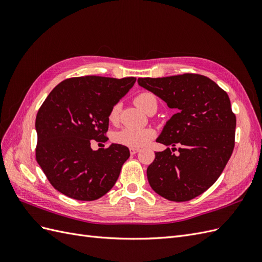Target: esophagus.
<instances>
[{
  "instance_id": "esophagus-1",
  "label": "esophagus",
  "mask_w": 262,
  "mask_h": 262,
  "mask_svg": "<svg viewBox=\"0 0 262 262\" xmlns=\"http://www.w3.org/2000/svg\"><path fill=\"white\" fill-rule=\"evenodd\" d=\"M140 150V148H136V147H131L130 148V154L131 155H134V154H137L138 152Z\"/></svg>"
}]
</instances>
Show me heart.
I'll use <instances>...</instances> for the list:
<instances>
[{"instance_id": "heart-1", "label": "heart", "mask_w": 262, "mask_h": 262, "mask_svg": "<svg viewBox=\"0 0 262 262\" xmlns=\"http://www.w3.org/2000/svg\"><path fill=\"white\" fill-rule=\"evenodd\" d=\"M134 104L145 113H148L152 108H157V102L155 97L149 93H141L134 98ZM120 113V106L116 104L112 107L108 115L109 120L117 122ZM155 137V131L150 128L144 129H133V128H122L113 133L112 139L117 144L124 145L128 147L140 148L145 146L150 140Z\"/></svg>"}]
</instances>
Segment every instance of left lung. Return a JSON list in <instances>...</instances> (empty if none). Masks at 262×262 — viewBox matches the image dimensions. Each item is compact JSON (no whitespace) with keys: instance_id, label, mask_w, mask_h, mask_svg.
Here are the masks:
<instances>
[{"instance_id":"1","label":"left lung","mask_w":262,"mask_h":262,"mask_svg":"<svg viewBox=\"0 0 262 262\" xmlns=\"http://www.w3.org/2000/svg\"><path fill=\"white\" fill-rule=\"evenodd\" d=\"M175 114L156 140L168 147L155 153L146 173L156 193L175 202L202 194L217 180L235 146L236 116L225 91L209 77L185 73L138 78Z\"/></svg>"}]
</instances>
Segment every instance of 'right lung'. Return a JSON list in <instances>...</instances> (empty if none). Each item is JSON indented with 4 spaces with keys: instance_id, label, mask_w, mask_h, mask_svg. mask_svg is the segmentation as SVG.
<instances>
[{
    "instance_id": "obj_1",
    "label": "right lung",
    "mask_w": 262,
    "mask_h": 262,
    "mask_svg": "<svg viewBox=\"0 0 262 262\" xmlns=\"http://www.w3.org/2000/svg\"><path fill=\"white\" fill-rule=\"evenodd\" d=\"M136 77H72L58 84L36 117V160L54 189L72 199L94 201L120 175L129 148L106 142L109 112L136 83Z\"/></svg>"
}]
</instances>
